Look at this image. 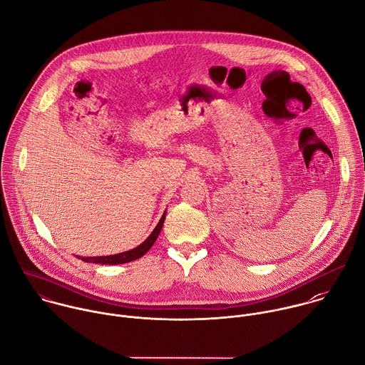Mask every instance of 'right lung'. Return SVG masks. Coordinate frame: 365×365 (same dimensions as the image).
<instances>
[{
    "label": "right lung",
    "instance_id": "add662e5",
    "mask_svg": "<svg viewBox=\"0 0 365 365\" xmlns=\"http://www.w3.org/2000/svg\"><path fill=\"white\" fill-rule=\"evenodd\" d=\"M165 215L162 216V219L159 220L158 226L155 227V230L152 232V235L138 247L129 250V252H125V253H119V255H113V256H101V257H81L82 262H86V263H99V264H122V263H128V262H132V260H136L139 257H142L152 246L153 243L156 242L160 230H162V226H163V222H165Z\"/></svg>",
    "mask_w": 365,
    "mask_h": 365
}]
</instances>
